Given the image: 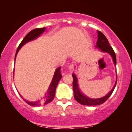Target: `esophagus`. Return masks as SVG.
I'll use <instances>...</instances> for the list:
<instances>
[{
    "instance_id": "obj_1",
    "label": "esophagus",
    "mask_w": 132,
    "mask_h": 132,
    "mask_svg": "<svg viewBox=\"0 0 132 132\" xmlns=\"http://www.w3.org/2000/svg\"><path fill=\"white\" fill-rule=\"evenodd\" d=\"M68 69H69V71L70 73H73L74 71V65L73 64H70L69 66H68Z\"/></svg>"
}]
</instances>
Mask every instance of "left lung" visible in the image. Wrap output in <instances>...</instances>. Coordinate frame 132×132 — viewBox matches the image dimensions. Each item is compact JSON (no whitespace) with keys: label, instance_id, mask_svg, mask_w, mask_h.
Listing matches in <instances>:
<instances>
[{"label":"left lung","instance_id":"left-lung-1","mask_svg":"<svg viewBox=\"0 0 132 132\" xmlns=\"http://www.w3.org/2000/svg\"><path fill=\"white\" fill-rule=\"evenodd\" d=\"M98 33V39H97L96 43V47L98 48L101 52H104V53H108L111 55V56L112 57L113 63L114 65L116 66L117 65V58L116 55L113 48L110 46L109 41L108 39L104 36V35L102 32H101L98 30H97ZM117 71V70H116ZM117 73V72H116ZM72 76L73 77V91H74V97H75V100L79 102V103L83 104V105H87V106H96L99 105V104H103L104 102H105L106 100L109 98V97L111 96L112 93H113L114 90L115 86H116L117 82V75L116 76V82L113 86V87L111 91L106 95L105 96L101 97L99 98H91L89 97H86L84 94L81 93L80 89L79 88L78 82H77V79L76 76L75 74L72 75Z\"/></svg>","mask_w":132,"mask_h":132}]
</instances>
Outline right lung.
<instances>
[{"label": "right lung", "instance_id": "add662e5", "mask_svg": "<svg viewBox=\"0 0 132 132\" xmlns=\"http://www.w3.org/2000/svg\"><path fill=\"white\" fill-rule=\"evenodd\" d=\"M45 30H46V28L35 29H33L31 31H30L26 36H25V37L23 38L22 41H21L19 47H18L17 51H16L15 55V61L18 52H19V50H20L21 47L24 46L26 43L37 38L38 37H39V36L41 35V34L44 33ZM61 68V67H59L55 70L53 79H52V82L50 83V86H48L47 91V93L46 94H45L44 96L43 97V98H41V100L35 101V102H28V101H27L26 100H24L25 102H26L28 104H29V105L32 106H39L43 105V104H48L51 102L53 100L54 97H55L56 88L57 87V84H58L59 80H61V78H62V75H61L60 71Z\"/></svg>", "mask_w": 132, "mask_h": 132}]
</instances>
